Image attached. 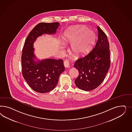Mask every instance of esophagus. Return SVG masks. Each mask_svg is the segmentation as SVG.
I'll return each mask as SVG.
<instances>
[{"label": "esophagus", "instance_id": "obj_1", "mask_svg": "<svg viewBox=\"0 0 132 132\" xmlns=\"http://www.w3.org/2000/svg\"><path fill=\"white\" fill-rule=\"evenodd\" d=\"M64 67L65 68H69V63L67 60H65L64 62Z\"/></svg>", "mask_w": 132, "mask_h": 132}]
</instances>
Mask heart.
Here are the masks:
<instances>
[{"label":"heart","mask_w":132,"mask_h":132,"mask_svg":"<svg viewBox=\"0 0 132 132\" xmlns=\"http://www.w3.org/2000/svg\"><path fill=\"white\" fill-rule=\"evenodd\" d=\"M95 40V34L84 26H76L68 29L62 37V42L71 43L70 49L76 55H83L88 52Z\"/></svg>","instance_id":"heart-1"}]
</instances>
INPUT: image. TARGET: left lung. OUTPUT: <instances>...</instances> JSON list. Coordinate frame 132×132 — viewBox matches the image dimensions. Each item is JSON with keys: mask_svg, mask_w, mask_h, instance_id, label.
Masks as SVG:
<instances>
[{"mask_svg": "<svg viewBox=\"0 0 132 132\" xmlns=\"http://www.w3.org/2000/svg\"><path fill=\"white\" fill-rule=\"evenodd\" d=\"M98 38L92 51L75 62L79 72L75 80L77 88L89 91L97 88L104 81L110 66V50L106 35L97 26Z\"/></svg>", "mask_w": 132, "mask_h": 132, "instance_id": "obj_1", "label": "left lung"}]
</instances>
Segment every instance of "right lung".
<instances>
[{
	"label": "right lung",
	"mask_w": 132,
	"mask_h": 132,
	"mask_svg": "<svg viewBox=\"0 0 132 132\" xmlns=\"http://www.w3.org/2000/svg\"><path fill=\"white\" fill-rule=\"evenodd\" d=\"M60 23H40L27 37L21 57L22 74L32 89L39 93L49 92L56 87L60 74L64 71L62 60H38L34 54V43L44 34H55Z\"/></svg>",
	"instance_id": "right-lung-1"
}]
</instances>
